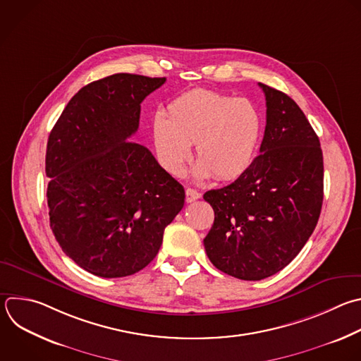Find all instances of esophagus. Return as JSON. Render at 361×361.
Wrapping results in <instances>:
<instances>
[{
  "label": "esophagus",
  "instance_id": "34e87169",
  "mask_svg": "<svg viewBox=\"0 0 361 361\" xmlns=\"http://www.w3.org/2000/svg\"><path fill=\"white\" fill-rule=\"evenodd\" d=\"M201 197V194L198 191H195L194 188H185V201L187 202H192L195 200H198Z\"/></svg>",
  "mask_w": 361,
  "mask_h": 361
}]
</instances>
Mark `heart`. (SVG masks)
<instances>
[{
  "instance_id": "heart-1",
  "label": "heart",
  "mask_w": 361,
  "mask_h": 361,
  "mask_svg": "<svg viewBox=\"0 0 361 361\" xmlns=\"http://www.w3.org/2000/svg\"><path fill=\"white\" fill-rule=\"evenodd\" d=\"M262 118L245 99L194 89L176 97L153 118V143L160 164L173 176L183 171L195 145L197 177L233 180L251 166L259 143Z\"/></svg>"
}]
</instances>
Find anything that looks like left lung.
Segmentation results:
<instances>
[{
	"instance_id": "8db88e82",
	"label": "left lung",
	"mask_w": 361,
	"mask_h": 361,
	"mask_svg": "<svg viewBox=\"0 0 361 361\" xmlns=\"http://www.w3.org/2000/svg\"><path fill=\"white\" fill-rule=\"evenodd\" d=\"M259 86L267 99L261 154L233 183L204 194L215 214L205 252L216 269L243 281H261L289 265L312 235L323 202L317 135L293 99Z\"/></svg>"
}]
</instances>
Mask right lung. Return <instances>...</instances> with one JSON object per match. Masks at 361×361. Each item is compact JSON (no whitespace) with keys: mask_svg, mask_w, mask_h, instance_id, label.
Segmentation results:
<instances>
[{"mask_svg":"<svg viewBox=\"0 0 361 361\" xmlns=\"http://www.w3.org/2000/svg\"><path fill=\"white\" fill-rule=\"evenodd\" d=\"M166 78L116 73L83 86L47 146L51 229L62 251L100 278H123L157 255L185 192L149 149L128 142L140 103Z\"/></svg>","mask_w":361,"mask_h":361,"instance_id":"right-lung-1","label":"right lung"}]
</instances>
